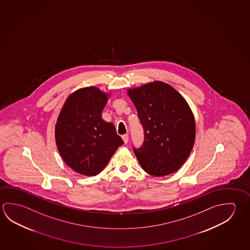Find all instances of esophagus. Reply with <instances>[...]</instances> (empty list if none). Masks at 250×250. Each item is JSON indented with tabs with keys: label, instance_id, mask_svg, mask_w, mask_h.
<instances>
[{
	"label": "esophagus",
	"instance_id": "34e87169",
	"mask_svg": "<svg viewBox=\"0 0 250 250\" xmlns=\"http://www.w3.org/2000/svg\"><path fill=\"white\" fill-rule=\"evenodd\" d=\"M122 139H123L124 142H125V144H126L127 142H128V139H129V136H128V134H125V135L122 136Z\"/></svg>",
	"mask_w": 250,
	"mask_h": 250
}]
</instances>
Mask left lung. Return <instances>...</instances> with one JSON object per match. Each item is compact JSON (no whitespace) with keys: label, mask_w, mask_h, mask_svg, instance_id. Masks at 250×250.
Masks as SVG:
<instances>
[{"label":"left lung","mask_w":250,"mask_h":250,"mask_svg":"<svg viewBox=\"0 0 250 250\" xmlns=\"http://www.w3.org/2000/svg\"><path fill=\"white\" fill-rule=\"evenodd\" d=\"M144 128V142L133 147L142 168L154 176L170 175L183 166L196 138L194 115L177 90L163 82L128 89Z\"/></svg>","instance_id":"1"}]
</instances>
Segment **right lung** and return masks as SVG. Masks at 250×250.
<instances>
[{
  "label": "right lung",
  "instance_id": "add662e5",
  "mask_svg": "<svg viewBox=\"0 0 250 250\" xmlns=\"http://www.w3.org/2000/svg\"><path fill=\"white\" fill-rule=\"evenodd\" d=\"M110 96L97 87L80 88L66 98L55 125L58 150L82 175L99 174L124 144L114 125L102 119Z\"/></svg>",
  "mask_w": 250,
  "mask_h": 250
}]
</instances>
